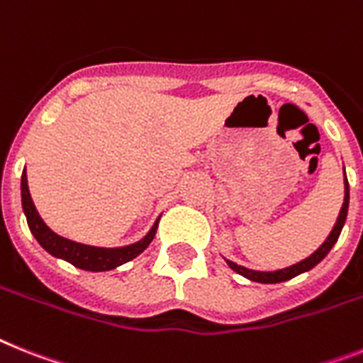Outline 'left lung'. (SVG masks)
<instances>
[{
    "label": "left lung",
    "instance_id": "8db88e82",
    "mask_svg": "<svg viewBox=\"0 0 363 363\" xmlns=\"http://www.w3.org/2000/svg\"><path fill=\"white\" fill-rule=\"evenodd\" d=\"M347 210H349V182H347V177H345V199H343V206H342V210H340V216H337L336 225H334V228H332V233L328 234V238L323 242L321 247L313 252V255H310L308 258H304L303 262L295 264V266H290V267H286V269H279V271L247 269V267L238 266V264H234V262L227 260L228 267L236 271V273H240L242 277H245V279L255 280V282H262V284H275V282H284V280H290V279H294V277L301 275V273H304V271H310L313 266H318L323 258L327 257L328 251H330V249L334 247V243L337 242L343 225H345Z\"/></svg>",
    "mask_w": 363,
    "mask_h": 363
}]
</instances>
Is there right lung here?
<instances>
[{"label":"right lung","instance_id":"1","mask_svg":"<svg viewBox=\"0 0 363 363\" xmlns=\"http://www.w3.org/2000/svg\"><path fill=\"white\" fill-rule=\"evenodd\" d=\"M21 206H23V212H26L27 225L31 228L33 236L36 238V242L40 243L45 251L53 255L57 258H62V260L69 262L75 267H81V269L86 271H108L114 269V267L121 266L125 262L133 260L147 249V245L153 242L155 234H157L158 219L157 223L151 227V230L147 233L144 240L133 243V245H127V247H118V249H105V247H92V245H83V243L72 242V240H66L59 234H55L48 225L44 223V219L38 216L35 208V203L31 199V194H29V186H27V175L26 172L21 173Z\"/></svg>","mask_w":363,"mask_h":363}]
</instances>
